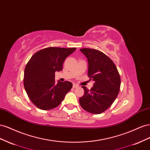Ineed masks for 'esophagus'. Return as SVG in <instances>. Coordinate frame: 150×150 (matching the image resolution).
Instances as JSON below:
<instances>
[{
  "label": "esophagus",
  "instance_id": "1",
  "mask_svg": "<svg viewBox=\"0 0 150 150\" xmlns=\"http://www.w3.org/2000/svg\"><path fill=\"white\" fill-rule=\"evenodd\" d=\"M78 84H73V86H72V87H73V88H78Z\"/></svg>",
  "mask_w": 150,
  "mask_h": 150
}]
</instances>
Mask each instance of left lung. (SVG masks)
Here are the masks:
<instances>
[{
	"label": "left lung",
	"mask_w": 150,
	"mask_h": 150,
	"mask_svg": "<svg viewBox=\"0 0 150 150\" xmlns=\"http://www.w3.org/2000/svg\"><path fill=\"white\" fill-rule=\"evenodd\" d=\"M80 51L87 57L89 78L94 81L90 90L82 86L84 94L79 98L80 105L89 112L101 114L117 98L121 85L120 76L114 62L103 52L88 48Z\"/></svg>",
	"instance_id": "1"
}]
</instances>
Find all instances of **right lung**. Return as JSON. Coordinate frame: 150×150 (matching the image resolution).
<instances>
[{"instance_id":"right-lung-1","label":"right lung","mask_w":150,"mask_h":150,"mask_svg":"<svg viewBox=\"0 0 150 150\" xmlns=\"http://www.w3.org/2000/svg\"><path fill=\"white\" fill-rule=\"evenodd\" d=\"M76 48L51 47L31 57L24 75V86L30 101L42 110L58 106L72 87L69 81H55V72L61 71L66 58Z\"/></svg>"}]
</instances>
